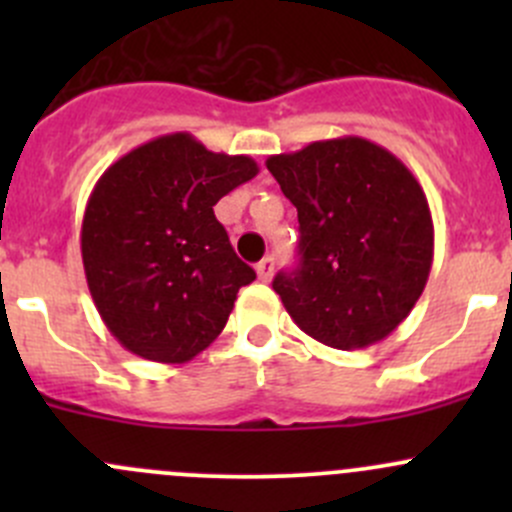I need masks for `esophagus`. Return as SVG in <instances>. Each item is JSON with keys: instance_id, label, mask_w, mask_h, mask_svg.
<instances>
[{"instance_id": "esophagus-1", "label": "esophagus", "mask_w": 512, "mask_h": 512, "mask_svg": "<svg viewBox=\"0 0 512 512\" xmlns=\"http://www.w3.org/2000/svg\"><path fill=\"white\" fill-rule=\"evenodd\" d=\"M272 275H275V257L267 255L265 260L257 262V277H260L262 282H270Z\"/></svg>"}]
</instances>
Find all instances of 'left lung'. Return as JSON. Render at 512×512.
<instances>
[{
	"label": "left lung",
	"mask_w": 512,
	"mask_h": 512,
	"mask_svg": "<svg viewBox=\"0 0 512 512\" xmlns=\"http://www.w3.org/2000/svg\"><path fill=\"white\" fill-rule=\"evenodd\" d=\"M267 170L297 208L299 267L272 282L294 324L347 352L389 337L433 262L431 210L414 173L359 136L270 156Z\"/></svg>",
	"instance_id": "1"
}]
</instances>
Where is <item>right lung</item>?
Wrapping results in <instances>:
<instances>
[{"label":"right lung","mask_w":512,"mask_h":512,"mask_svg":"<svg viewBox=\"0 0 512 512\" xmlns=\"http://www.w3.org/2000/svg\"><path fill=\"white\" fill-rule=\"evenodd\" d=\"M250 156L190 133L133 148L98 178L81 225L86 282L108 332L136 356L183 364L218 339L255 270L213 205L257 175Z\"/></svg>","instance_id":"right-lung-1"}]
</instances>
